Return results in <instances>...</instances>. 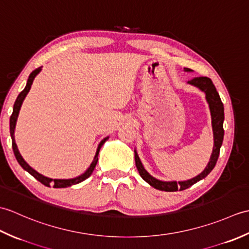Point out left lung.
Instances as JSON below:
<instances>
[{"label":"left lung","instance_id":"1","mask_svg":"<svg viewBox=\"0 0 249 249\" xmlns=\"http://www.w3.org/2000/svg\"><path fill=\"white\" fill-rule=\"evenodd\" d=\"M184 71H193L189 68H184ZM188 84H192V86L198 88L200 91L204 92L205 94V99L209 104L210 112H211V119H212V128H213V138H214V146L212 154L210 157V161L208 165L204 168V170L198 174L197 177H195L187 181H160L154 177H152L151 174L147 172L140 158L138 156V153L135 150V161H136V167L138 169L140 177L144 179L146 183H149L152 187L156 189L163 190V192H177V190H184L188 187L192 186L195 183L199 182L200 179L204 178L208 174L213 170L216 161L218 160L219 156V151L220 146L223 144L224 140V120H225V113H224V105L221 103V99L219 97L218 92L216 91V88L213 84L212 80L208 77H197L194 78L192 80L187 82Z\"/></svg>","mask_w":249,"mask_h":249}]
</instances>
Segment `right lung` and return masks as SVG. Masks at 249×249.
<instances>
[{
	"mask_svg": "<svg viewBox=\"0 0 249 249\" xmlns=\"http://www.w3.org/2000/svg\"><path fill=\"white\" fill-rule=\"evenodd\" d=\"M40 71H41V67H38V68H36L35 71L31 72V75L29 76L28 82H26V86H25L24 89L18 95V97H17V99H16L15 105H14L13 114H12V116H10V120H9V130H10V137H12V141H13L14 154L16 156V160H17V161L19 162V165L22 167L25 171H28L31 174V176H33L37 179V181H39L41 184H44L45 186L50 187L51 185H53L54 188L70 187V186H71V185H76L78 183H81V182L84 181V179H87L88 178L91 177V174L93 173L94 169H95V166H96V163L98 161V154H99L100 147H102L105 142L109 139V137H106V138H104L102 141L99 142L96 153H95L93 161L91 162L89 167L87 169L86 172L82 173L81 176H79L77 178H47V177L43 176V174L38 173L36 170H34V169L32 168L29 165V163L23 160V157L21 156V154H20V152L18 150V146H17V144H16V141H15V128H16V123H17V119H18L21 106H22L23 100H24L25 96L28 95V93L30 91L31 86H32V83H33L35 77L38 75Z\"/></svg>",
	"mask_w": 249,
	"mask_h": 249,
	"instance_id": "add662e5",
	"label": "right lung"
}]
</instances>
